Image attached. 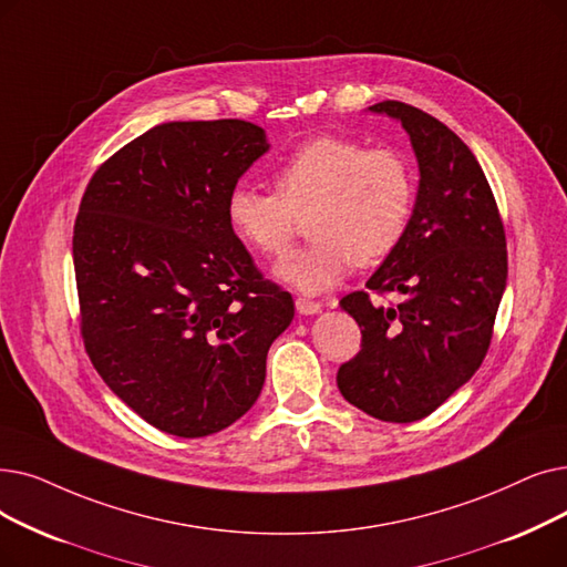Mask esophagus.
I'll return each mask as SVG.
<instances>
[{"mask_svg":"<svg viewBox=\"0 0 567 567\" xmlns=\"http://www.w3.org/2000/svg\"><path fill=\"white\" fill-rule=\"evenodd\" d=\"M297 310H299V315H317V312H322V303L299 297L297 299Z\"/></svg>","mask_w":567,"mask_h":567,"instance_id":"obj_1","label":"esophagus"}]
</instances>
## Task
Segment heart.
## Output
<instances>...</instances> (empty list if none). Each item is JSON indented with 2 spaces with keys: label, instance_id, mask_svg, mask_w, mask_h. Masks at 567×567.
Listing matches in <instances>:
<instances>
[{
  "label": "heart",
  "instance_id": "obj_1",
  "mask_svg": "<svg viewBox=\"0 0 567 567\" xmlns=\"http://www.w3.org/2000/svg\"><path fill=\"white\" fill-rule=\"evenodd\" d=\"M278 194L236 185L227 196L234 234L259 255L289 248L293 219L310 213L308 248L287 255L276 276L306 293H322L361 264H378L403 243L414 213V176L389 147L315 136L276 168Z\"/></svg>",
  "mask_w": 567,
  "mask_h": 567
}]
</instances>
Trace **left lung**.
I'll return each mask as SVG.
<instances>
[{
  "instance_id": "left-lung-1",
  "label": "left lung",
  "mask_w": 567,
  "mask_h": 567,
  "mask_svg": "<svg viewBox=\"0 0 567 567\" xmlns=\"http://www.w3.org/2000/svg\"><path fill=\"white\" fill-rule=\"evenodd\" d=\"M368 111L401 122L420 187L403 243L365 282L399 293L401 303L373 306L365 291L340 301L361 329V350L336 380L354 408L408 424L482 365L507 285L505 231L480 162L450 127L403 102Z\"/></svg>"
}]
</instances>
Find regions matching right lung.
Segmentation results:
<instances>
[{
    "mask_svg": "<svg viewBox=\"0 0 567 567\" xmlns=\"http://www.w3.org/2000/svg\"><path fill=\"white\" fill-rule=\"evenodd\" d=\"M245 120L164 122L92 176L73 227L81 333L96 373L155 429L204 437L259 399L291 293L261 278L227 196L268 153Z\"/></svg>",
    "mask_w": 567,
    "mask_h": 567,
    "instance_id": "obj_1",
    "label": "right lung"
}]
</instances>
